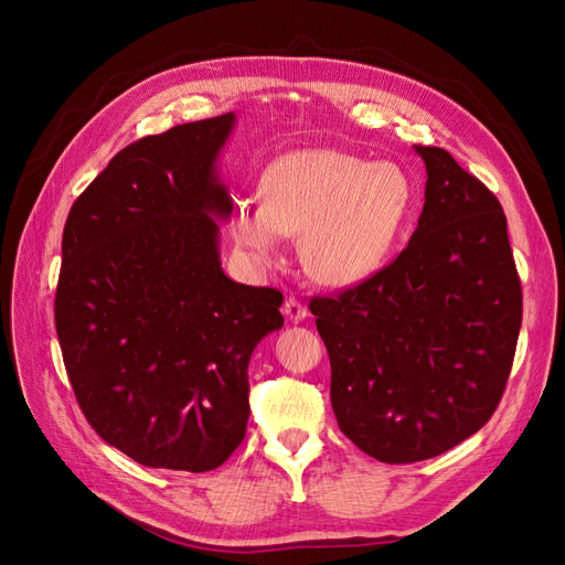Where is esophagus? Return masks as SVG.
Segmentation results:
<instances>
[{
    "label": "esophagus",
    "mask_w": 565,
    "mask_h": 565,
    "mask_svg": "<svg viewBox=\"0 0 565 565\" xmlns=\"http://www.w3.org/2000/svg\"><path fill=\"white\" fill-rule=\"evenodd\" d=\"M285 316L292 322H301L303 318H309V309L297 299V297H287L285 299Z\"/></svg>",
    "instance_id": "esophagus-1"
}]
</instances>
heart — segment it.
I'll return each mask as SVG.
<instances>
[{
    "label": "heart",
    "mask_w": 565,
    "mask_h": 565,
    "mask_svg": "<svg viewBox=\"0 0 565 565\" xmlns=\"http://www.w3.org/2000/svg\"><path fill=\"white\" fill-rule=\"evenodd\" d=\"M264 200H243L231 237L247 259L266 268L285 235H299L309 276L328 287L370 280L396 252L413 212L415 185L396 162H367L332 148L297 150L273 162Z\"/></svg>",
    "instance_id": "1"
}]
</instances>
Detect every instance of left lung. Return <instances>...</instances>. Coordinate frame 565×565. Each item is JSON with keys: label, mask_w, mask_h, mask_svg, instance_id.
<instances>
[{"label": "left lung", "mask_w": 565, "mask_h": 565, "mask_svg": "<svg viewBox=\"0 0 565 565\" xmlns=\"http://www.w3.org/2000/svg\"><path fill=\"white\" fill-rule=\"evenodd\" d=\"M424 210L377 276L313 297L339 429L386 465L446 452L502 401L523 316L500 200L448 150L415 146Z\"/></svg>", "instance_id": "left-lung-1"}]
</instances>
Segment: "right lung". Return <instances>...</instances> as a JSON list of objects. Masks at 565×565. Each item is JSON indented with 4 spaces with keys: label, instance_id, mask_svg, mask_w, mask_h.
I'll use <instances>...</instances> for the list:
<instances>
[{
    "label": "right lung",
    "instance_id": "add662e5",
    "mask_svg": "<svg viewBox=\"0 0 565 565\" xmlns=\"http://www.w3.org/2000/svg\"><path fill=\"white\" fill-rule=\"evenodd\" d=\"M235 115L119 150L63 228L56 334L75 398L108 446L152 469L212 471L249 419L247 365L282 295L231 280L216 160Z\"/></svg>",
    "mask_w": 565,
    "mask_h": 565
}]
</instances>
